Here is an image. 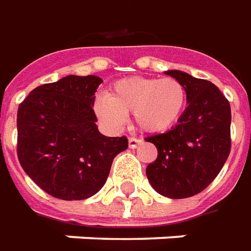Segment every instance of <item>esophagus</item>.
<instances>
[{
    "label": "esophagus",
    "instance_id": "obj_1",
    "mask_svg": "<svg viewBox=\"0 0 251 251\" xmlns=\"http://www.w3.org/2000/svg\"><path fill=\"white\" fill-rule=\"evenodd\" d=\"M139 143H141V141H139V139H136V138H129L128 139V146L131 149H135Z\"/></svg>",
    "mask_w": 251,
    "mask_h": 251
}]
</instances>
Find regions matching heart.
<instances>
[{"label":"heart","mask_w":251,"mask_h":251,"mask_svg":"<svg viewBox=\"0 0 251 251\" xmlns=\"http://www.w3.org/2000/svg\"><path fill=\"white\" fill-rule=\"evenodd\" d=\"M187 106V90L175 77L129 76L115 82L94 102L98 119L117 128L132 115L135 127L146 134H161L175 127Z\"/></svg>","instance_id":"b5f03b06"}]
</instances>
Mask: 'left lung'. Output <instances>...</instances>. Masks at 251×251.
Listing matches in <instances>:
<instances>
[{
    "instance_id": "8db88e82",
    "label": "left lung",
    "mask_w": 251,
    "mask_h": 251,
    "mask_svg": "<svg viewBox=\"0 0 251 251\" xmlns=\"http://www.w3.org/2000/svg\"><path fill=\"white\" fill-rule=\"evenodd\" d=\"M183 83L188 106L175 127L146 138L158 155L146 175L158 194L172 200L201 193L215 180L231 151V108L215 84L183 71H165Z\"/></svg>"
}]
</instances>
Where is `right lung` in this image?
<instances>
[{
    "mask_svg": "<svg viewBox=\"0 0 251 251\" xmlns=\"http://www.w3.org/2000/svg\"><path fill=\"white\" fill-rule=\"evenodd\" d=\"M102 79L68 75L36 87L17 110V157L43 191L64 201L97 194L126 136L102 135L93 106Z\"/></svg>",
    "mask_w": 251,
    "mask_h": 251,
    "instance_id": "right-lung-1",
    "label": "right lung"
}]
</instances>
